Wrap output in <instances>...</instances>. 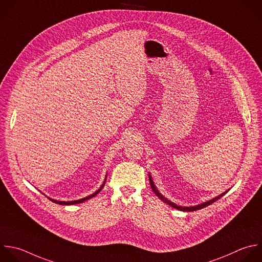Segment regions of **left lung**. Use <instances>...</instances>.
I'll return each instance as SVG.
<instances>
[{"instance_id":"8db88e82","label":"left lung","mask_w":262,"mask_h":262,"mask_svg":"<svg viewBox=\"0 0 262 262\" xmlns=\"http://www.w3.org/2000/svg\"><path fill=\"white\" fill-rule=\"evenodd\" d=\"M148 175H149V182H150L151 188H152V190L154 191V193L158 196V199H160L163 203L167 204L168 206H170V207H172V208H175V209H177V210H179V211H183V212H192V211H196V210H201V209H203V208H206V207H208L209 205H211V204L215 203L216 201H218L220 198H222V196L229 190V189H228L227 191H224V192L221 193L220 195H218V196H216V198H214V199H212V200H210V201H207V202H205V203H202V204H200V205L190 206V207H183V206L176 205L175 203L170 202V201L167 200L165 196H163V195L158 191V189L156 188V186H155V184H154V182H153V180H152V177H151V175H150V172L148 173Z\"/></svg>"}]
</instances>
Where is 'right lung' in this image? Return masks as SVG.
<instances>
[{
    "label": "right lung",
    "mask_w": 262,
    "mask_h": 262,
    "mask_svg": "<svg viewBox=\"0 0 262 262\" xmlns=\"http://www.w3.org/2000/svg\"><path fill=\"white\" fill-rule=\"evenodd\" d=\"M106 180H107V175H106V177H105V180H104V182H103V184L101 185V187L96 191V192H94L93 194H91V195H89V196H86V198H83V199H80V200H77V201H68V202H64V201H57V200H54V199H51V198H48L51 202H53V203H55V204H58V205H62V206H69V205H76V204H81V203H83V202H85V201H87V200H90V199H92V198H94V196H96L102 189H103V187L105 186V183H106Z\"/></svg>",
    "instance_id": "1"
}]
</instances>
